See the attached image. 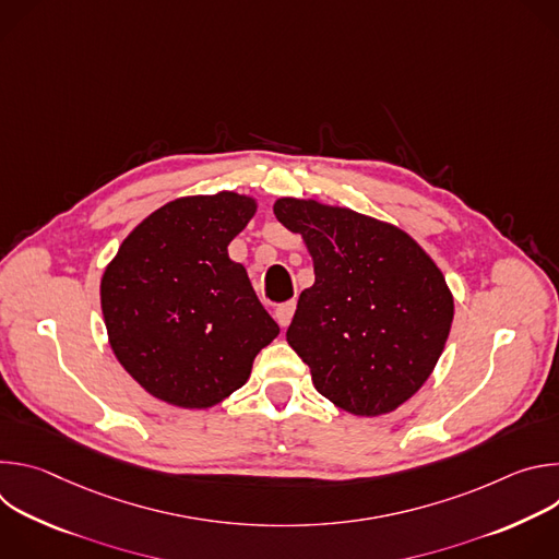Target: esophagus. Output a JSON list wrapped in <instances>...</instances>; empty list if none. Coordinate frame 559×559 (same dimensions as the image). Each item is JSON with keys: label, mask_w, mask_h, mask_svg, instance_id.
<instances>
[{"label": "esophagus", "mask_w": 559, "mask_h": 559, "mask_svg": "<svg viewBox=\"0 0 559 559\" xmlns=\"http://www.w3.org/2000/svg\"><path fill=\"white\" fill-rule=\"evenodd\" d=\"M294 311H296V300H287V302L278 305V307L274 309L276 323H278L281 328H287V325L292 323V316H294Z\"/></svg>", "instance_id": "1"}]
</instances>
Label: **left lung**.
<instances>
[{"label":"left lung","mask_w":559,"mask_h":559,"mask_svg":"<svg viewBox=\"0 0 559 559\" xmlns=\"http://www.w3.org/2000/svg\"><path fill=\"white\" fill-rule=\"evenodd\" d=\"M274 214L313 261L287 343L316 391L352 416L395 412L427 382L451 332L442 270L405 229L349 207L281 197Z\"/></svg>","instance_id":"8db88e82"}]
</instances>
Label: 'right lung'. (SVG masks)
Wrapping results in <instances>:
<instances>
[{
    "mask_svg": "<svg viewBox=\"0 0 559 559\" xmlns=\"http://www.w3.org/2000/svg\"><path fill=\"white\" fill-rule=\"evenodd\" d=\"M259 201L221 190L147 214L102 276L108 343L156 401L210 409L241 389L281 332L248 272L227 254Z\"/></svg>",
    "mask_w": 559,
    "mask_h": 559,
    "instance_id": "obj_1",
    "label": "right lung"
}]
</instances>
